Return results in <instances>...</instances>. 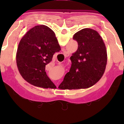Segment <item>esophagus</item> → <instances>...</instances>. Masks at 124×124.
<instances>
[{"mask_svg":"<svg viewBox=\"0 0 124 124\" xmlns=\"http://www.w3.org/2000/svg\"><path fill=\"white\" fill-rule=\"evenodd\" d=\"M64 54H67V51H65V52H64Z\"/></svg>","mask_w":124,"mask_h":124,"instance_id":"esophagus-1","label":"esophagus"}]
</instances>
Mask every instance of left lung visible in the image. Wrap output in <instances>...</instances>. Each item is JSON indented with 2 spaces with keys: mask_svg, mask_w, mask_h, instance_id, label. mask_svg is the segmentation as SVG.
Instances as JSON below:
<instances>
[{
  "mask_svg": "<svg viewBox=\"0 0 124 124\" xmlns=\"http://www.w3.org/2000/svg\"><path fill=\"white\" fill-rule=\"evenodd\" d=\"M73 39L78 47L72 54L70 72L60 85L61 89H87L98 82L106 70L107 53L103 40L97 31L84 28L77 32Z\"/></svg>",
  "mask_w": 124,
  "mask_h": 124,
  "instance_id": "left-lung-1",
  "label": "left lung"
}]
</instances>
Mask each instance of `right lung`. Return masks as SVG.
<instances>
[{
  "mask_svg": "<svg viewBox=\"0 0 124 124\" xmlns=\"http://www.w3.org/2000/svg\"><path fill=\"white\" fill-rule=\"evenodd\" d=\"M60 50L57 39L51 29L45 25L34 27L23 37L18 46L16 63L20 74L36 86L55 87L46 75L45 66Z\"/></svg>",
  "mask_w": 124,
  "mask_h": 124,
  "instance_id": "obj_1",
  "label": "right lung"
}]
</instances>
